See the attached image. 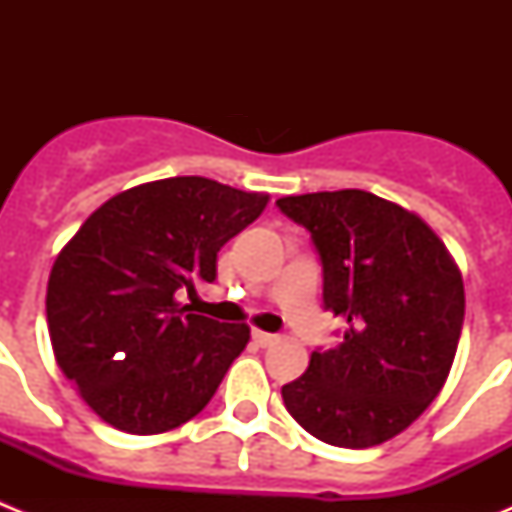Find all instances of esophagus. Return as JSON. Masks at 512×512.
<instances>
[{
    "label": "esophagus",
    "mask_w": 512,
    "mask_h": 512,
    "mask_svg": "<svg viewBox=\"0 0 512 512\" xmlns=\"http://www.w3.org/2000/svg\"><path fill=\"white\" fill-rule=\"evenodd\" d=\"M251 336H253V341L259 343V346H264V348L271 346V343L279 338V336H274V333H266V330H253Z\"/></svg>",
    "instance_id": "esophagus-1"
}]
</instances>
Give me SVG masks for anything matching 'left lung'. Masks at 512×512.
Instances as JSON below:
<instances>
[{
	"instance_id": "obj_1",
	"label": "left lung",
	"mask_w": 512,
	"mask_h": 512,
	"mask_svg": "<svg viewBox=\"0 0 512 512\" xmlns=\"http://www.w3.org/2000/svg\"><path fill=\"white\" fill-rule=\"evenodd\" d=\"M323 264L325 310L346 320L341 343L312 351L282 387L289 415L320 441L369 449L436 400L464 323V282L415 212L364 189L282 197Z\"/></svg>"
}]
</instances>
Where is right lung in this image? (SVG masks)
Here are the masks:
<instances>
[{
  "mask_svg": "<svg viewBox=\"0 0 512 512\" xmlns=\"http://www.w3.org/2000/svg\"><path fill=\"white\" fill-rule=\"evenodd\" d=\"M266 202L205 176H171L115 194L61 248L45 295L53 354L104 423L153 436L212 400L251 328L197 315L174 295L215 282L217 251Z\"/></svg>",
  "mask_w": 512,
  "mask_h": 512,
  "instance_id": "obj_1",
  "label": "right lung"
}]
</instances>
